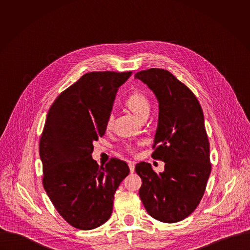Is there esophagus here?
Listing matches in <instances>:
<instances>
[{
  "instance_id": "34e87169",
  "label": "esophagus",
  "mask_w": 250,
  "mask_h": 250,
  "mask_svg": "<svg viewBox=\"0 0 250 250\" xmlns=\"http://www.w3.org/2000/svg\"><path fill=\"white\" fill-rule=\"evenodd\" d=\"M128 165H129L130 171L133 173V172L135 171V163H133V162H129V163H128Z\"/></svg>"
}]
</instances>
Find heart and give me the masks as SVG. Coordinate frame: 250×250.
<instances>
[{"mask_svg":"<svg viewBox=\"0 0 250 250\" xmlns=\"http://www.w3.org/2000/svg\"><path fill=\"white\" fill-rule=\"evenodd\" d=\"M125 105L141 119L147 118L150 111L149 100L144 94L141 92H134L131 95H129V97L125 101ZM112 121H113V115L112 113H108L105 122L106 130H109L111 128ZM137 150H138V146L136 144L128 143L125 146V151L129 154L135 155L137 153Z\"/></svg>","mask_w":250,"mask_h":250,"instance_id":"heart-1","label":"heart"}]
</instances>
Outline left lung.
Here are the masks:
<instances>
[{
  "mask_svg": "<svg viewBox=\"0 0 250 250\" xmlns=\"http://www.w3.org/2000/svg\"><path fill=\"white\" fill-rule=\"evenodd\" d=\"M135 77L159 101L152 157L166 163L160 175L148 163L137 165L136 171L143 180L140 197L154 218L178 222L199 205L212 169L203 110L194 93L167 70L150 68Z\"/></svg>",
  "mask_w": 250,
  "mask_h": 250,
  "instance_id": "obj_1",
  "label": "left lung"
}]
</instances>
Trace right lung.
<instances>
[{
	"label": "right lung",
	"mask_w": 250,
	"mask_h": 250,
	"mask_svg": "<svg viewBox=\"0 0 250 250\" xmlns=\"http://www.w3.org/2000/svg\"><path fill=\"white\" fill-rule=\"evenodd\" d=\"M132 71L89 72L63 90L47 113L39 141L42 184L58 213L71 226L91 230L109 218L114 193L129 174L126 162L99 166L93 142L105 135L117 87Z\"/></svg>",
	"instance_id": "obj_1"
}]
</instances>
